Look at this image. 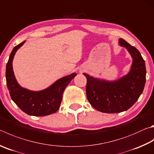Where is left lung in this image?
Here are the masks:
<instances>
[{
  "label": "left lung",
  "instance_id": "8db88e82",
  "mask_svg": "<svg viewBox=\"0 0 154 154\" xmlns=\"http://www.w3.org/2000/svg\"><path fill=\"white\" fill-rule=\"evenodd\" d=\"M119 45L127 49L133 58L130 71L116 81H106L83 73L87 78L86 94L89 102L97 110L119 113L127 110L139 99L146 80L145 63L140 52L123 39Z\"/></svg>",
  "mask_w": 154,
  "mask_h": 154
}]
</instances>
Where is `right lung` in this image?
I'll list each match as a JSON object with an SVG mask.
<instances>
[{
	"instance_id": "add662e5",
	"label": "right lung",
	"mask_w": 154,
	"mask_h": 154,
	"mask_svg": "<svg viewBox=\"0 0 154 154\" xmlns=\"http://www.w3.org/2000/svg\"><path fill=\"white\" fill-rule=\"evenodd\" d=\"M26 41L14 47L6 66V80L11 99L17 106L31 116H43L53 114L59 109L63 91L71 81L76 76L73 72L58 79L49 88L34 91L19 85L13 70V60L15 53Z\"/></svg>"
}]
</instances>
